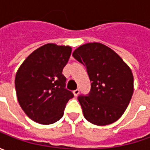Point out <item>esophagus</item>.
Listing matches in <instances>:
<instances>
[{"instance_id": "obj_1", "label": "esophagus", "mask_w": 150, "mask_h": 150, "mask_svg": "<svg viewBox=\"0 0 150 150\" xmlns=\"http://www.w3.org/2000/svg\"><path fill=\"white\" fill-rule=\"evenodd\" d=\"M73 94H74V96L75 97H77V96L79 94V89H76L73 91Z\"/></svg>"}]
</instances>
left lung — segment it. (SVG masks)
I'll use <instances>...</instances> for the list:
<instances>
[{"label":"left lung","mask_w":150,"mask_h":150,"mask_svg":"<svg viewBox=\"0 0 150 150\" xmlns=\"http://www.w3.org/2000/svg\"><path fill=\"white\" fill-rule=\"evenodd\" d=\"M72 56L86 66L92 81L89 95L78 98L84 118L98 126L116 122L134 93L130 67L113 50L99 42L83 44L74 50Z\"/></svg>","instance_id":"8db88e82"}]
</instances>
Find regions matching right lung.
Returning <instances> with one entry per match:
<instances>
[{
    "label": "right lung",
    "instance_id": "add662e5",
    "mask_svg": "<svg viewBox=\"0 0 150 150\" xmlns=\"http://www.w3.org/2000/svg\"><path fill=\"white\" fill-rule=\"evenodd\" d=\"M72 52L70 46L47 43L26 57L18 68L15 88L17 100L34 122L52 124L58 121L73 93L65 88L62 70Z\"/></svg>",
    "mask_w": 150,
    "mask_h": 150
}]
</instances>
